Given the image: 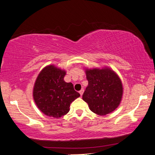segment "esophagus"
<instances>
[{"mask_svg":"<svg viewBox=\"0 0 155 155\" xmlns=\"http://www.w3.org/2000/svg\"><path fill=\"white\" fill-rule=\"evenodd\" d=\"M83 92H84V89H81V90H80V91H79V93H80V96H82V94H83Z\"/></svg>","mask_w":155,"mask_h":155,"instance_id":"1","label":"esophagus"}]
</instances>
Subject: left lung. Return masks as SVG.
<instances>
[{
  "label": "left lung",
  "mask_w": 155,
  "mask_h": 155,
  "mask_svg": "<svg viewBox=\"0 0 155 155\" xmlns=\"http://www.w3.org/2000/svg\"><path fill=\"white\" fill-rule=\"evenodd\" d=\"M88 86L82 99L94 113L105 115L120 105L123 93L122 82L114 71L108 68L86 71Z\"/></svg>",
  "instance_id": "left-lung-1"
}]
</instances>
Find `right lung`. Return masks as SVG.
Masks as SVG:
<instances>
[{"instance_id":"obj_1","label":"right lung","mask_w":155,"mask_h":155,"mask_svg":"<svg viewBox=\"0 0 155 155\" xmlns=\"http://www.w3.org/2000/svg\"><path fill=\"white\" fill-rule=\"evenodd\" d=\"M66 71L48 66L38 76L33 88V98L45 115L59 118L68 113L69 107L80 94L71 82L64 80Z\"/></svg>"}]
</instances>
